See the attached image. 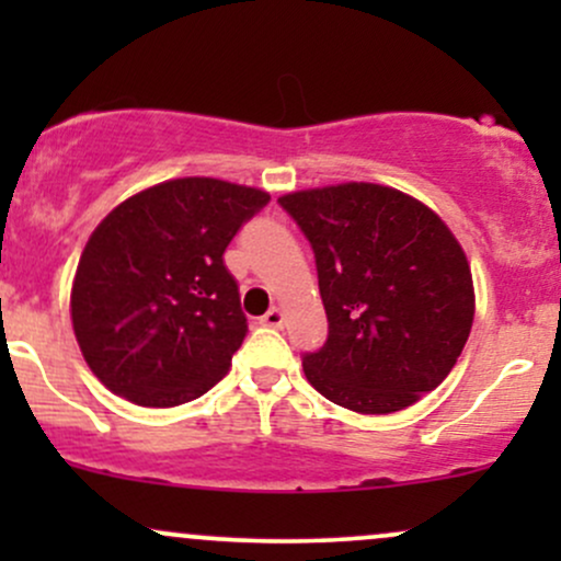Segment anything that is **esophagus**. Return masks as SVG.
Segmentation results:
<instances>
[{"label": "esophagus", "mask_w": 561, "mask_h": 561, "mask_svg": "<svg viewBox=\"0 0 561 561\" xmlns=\"http://www.w3.org/2000/svg\"><path fill=\"white\" fill-rule=\"evenodd\" d=\"M282 321H285V313H282V308H268L266 313L261 317V324L266 327H282Z\"/></svg>", "instance_id": "esophagus-1"}]
</instances>
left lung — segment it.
Listing matches in <instances>:
<instances>
[{"instance_id":"left-lung-1","label":"left lung","mask_w":561,"mask_h":561,"mask_svg":"<svg viewBox=\"0 0 561 561\" xmlns=\"http://www.w3.org/2000/svg\"><path fill=\"white\" fill-rule=\"evenodd\" d=\"M317 259L330 334L302 371L358 414H392L435 390L474 319L461 244L420 199L351 182L279 197Z\"/></svg>"}]
</instances>
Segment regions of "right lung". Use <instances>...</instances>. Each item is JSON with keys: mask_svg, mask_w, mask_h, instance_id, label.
I'll use <instances>...</instances> for the list:
<instances>
[{"mask_svg": "<svg viewBox=\"0 0 561 561\" xmlns=\"http://www.w3.org/2000/svg\"><path fill=\"white\" fill-rule=\"evenodd\" d=\"M268 199L253 186L190 176L102 218L76 268L70 319L107 390L169 409L227 375L248 319L224 250Z\"/></svg>", "mask_w": 561, "mask_h": 561, "instance_id": "obj_1", "label": "right lung"}]
</instances>
